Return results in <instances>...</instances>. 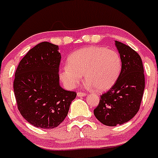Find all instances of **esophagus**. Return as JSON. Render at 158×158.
Instances as JSON below:
<instances>
[{"mask_svg":"<svg viewBox=\"0 0 158 158\" xmlns=\"http://www.w3.org/2000/svg\"><path fill=\"white\" fill-rule=\"evenodd\" d=\"M77 96L78 97H82V96H86V93H82V92H78L77 93Z\"/></svg>","mask_w":158,"mask_h":158,"instance_id":"obj_1","label":"esophagus"}]
</instances>
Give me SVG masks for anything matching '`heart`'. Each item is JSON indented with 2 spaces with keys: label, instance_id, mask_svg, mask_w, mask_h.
<instances>
[{
  "label": "heart",
  "instance_id": "obj_1",
  "mask_svg": "<svg viewBox=\"0 0 158 158\" xmlns=\"http://www.w3.org/2000/svg\"><path fill=\"white\" fill-rule=\"evenodd\" d=\"M121 68V58L116 50L91 46L72 52L68 65L59 70V77L67 89H72L78 85L84 74L88 87L105 91L115 84Z\"/></svg>",
  "mask_w": 158,
  "mask_h": 158
}]
</instances>
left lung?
Wrapping results in <instances>:
<instances>
[{
	"label": "left lung",
	"mask_w": 158,
	"mask_h": 158,
	"mask_svg": "<svg viewBox=\"0 0 158 158\" xmlns=\"http://www.w3.org/2000/svg\"><path fill=\"white\" fill-rule=\"evenodd\" d=\"M121 58V72L111 89L100 96L94 115L104 125L127 123L136 114L145 89V75L140 56L130 47L115 40Z\"/></svg>",
	"instance_id": "obj_1"
}]
</instances>
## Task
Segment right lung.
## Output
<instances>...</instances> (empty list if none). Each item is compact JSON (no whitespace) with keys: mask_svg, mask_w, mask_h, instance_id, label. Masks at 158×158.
Instances as JSON below:
<instances>
[{"mask_svg":"<svg viewBox=\"0 0 158 158\" xmlns=\"http://www.w3.org/2000/svg\"><path fill=\"white\" fill-rule=\"evenodd\" d=\"M60 61L59 46L41 42L27 52L16 69L13 89L18 109L36 127H58L77 96L60 86Z\"/></svg>","mask_w":158,"mask_h":158,"instance_id":"add662e5","label":"right lung"}]
</instances>
